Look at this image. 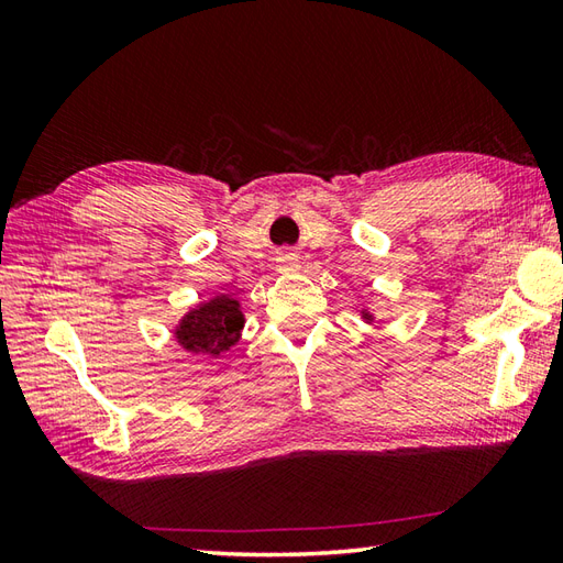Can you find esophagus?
Returning a JSON list of instances; mask_svg holds the SVG:
<instances>
[{
	"mask_svg": "<svg viewBox=\"0 0 563 563\" xmlns=\"http://www.w3.org/2000/svg\"><path fill=\"white\" fill-rule=\"evenodd\" d=\"M297 268H300V261H297L295 254H288V251H285V254L278 256V271L280 273H295Z\"/></svg>",
	"mask_w": 563,
	"mask_h": 563,
	"instance_id": "obj_1",
	"label": "esophagus"
}]
</instances>
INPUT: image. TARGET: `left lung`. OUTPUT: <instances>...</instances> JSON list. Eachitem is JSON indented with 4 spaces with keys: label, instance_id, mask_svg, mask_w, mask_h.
Wrapping results in <instances>:
<instances>
[{
    "label": "left lung",
    "instance_id": "left-lung-1",
    "mask_svg": "<svg viewBox=\"0 0 563 563\" xmlns=\"http://www.w3.org/2000/svg\"><path fill=\"white\" fill-rule=\"evenodd\" d=\"M361 319L365 321V324H373V321H375V314L369 312V309H361Z\"/></svg>",
    "mask_w": 563,
    "mask_h": 563
}]
</instances>
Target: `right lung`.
<instances>
[{
	"label": "right lung",
	"mask_w": 563,
	"mask_h": 563,
	"mask_svg": "<svg viewBox=\"0 0 563 563\" xmlns=\"http://www.w3.org/2000/svg\"><path fill=\"white\" fill-rule=\"evenodd\" d=\"M246 324L242 302L230 295H214L190 307L174 327V341L194 355L220 357L242 339Z\"/></svg>",
	"instance_id": "obj_1"
}]
</instances>
